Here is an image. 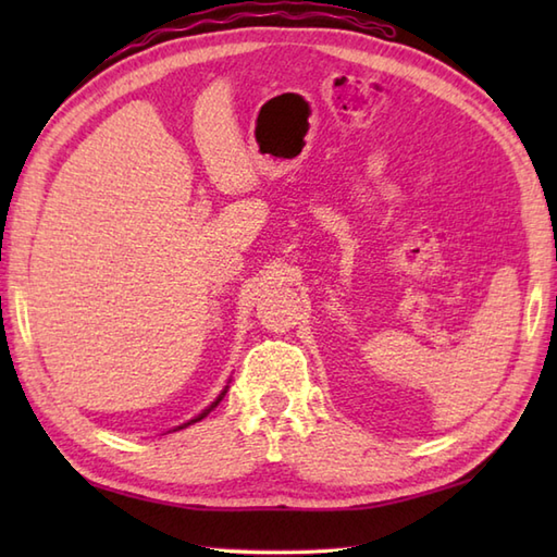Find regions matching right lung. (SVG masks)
I'll return each instance as SVG.
<instances>
[{
	"mask_svg": "<svg viewBox=\"0 0 557 557\" xmlns=\"http://www.w3.org/2000/svg\"><path fill=\"white\" fill-rule=\"evenodd\" d=\"M227 389H230V385H224V387H222V393H220V395H218L215 399H212V401H210V405H208V407H206L203 411H200V413H198V417H194L191 421H186V423H182V425H176V429H172V431H182V429H186V425H191V423H196V421H200V419H206V417H208V413H210L212 409H215V407L220 405V401H222V397H224V395H227ZM172 431H170V433H172Z\"/></svg>",
	"mask_w": 557,
	"mask_h": 557,
	"instance_id": "obj_1",
	"label": "right lung"
}]
</instances>
